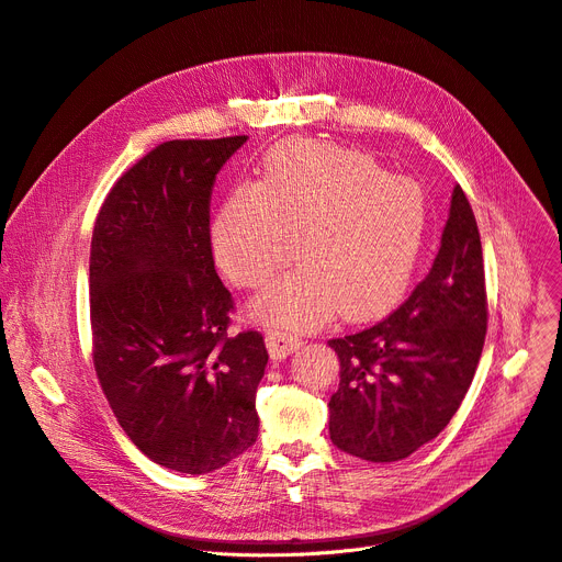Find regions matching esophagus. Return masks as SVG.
Here are the masks:
<instances>
[{"instance_id":"obj_1","label":"esophagus","mask_w":562,"mask_h":562,"mask_svg":"<svg viewBox=\"0 0 562 562\" xmlns=\"http://www.w3.org/2000/svg\"><path fill=\"white\" fill-rule=\"evenodd\" d=\"M266 342H268V349L274 358H285L288 353L296 351L302 345V338L300 336H292L288 331H270L266 336Z\"/></svg>"}]
</instances>
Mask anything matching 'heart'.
<instances>
[{"mask_svg":"<svg viewBox=\"0 0 562 562\" xmlns=\"http://www.w3.org/2000/svg\"><path fill=\"white\" fill-rule=\"evenodd\" d=\"M426 234V200L411 179L387 177L358 149L288 140L258 183L231 192L211 224L215 258L228 279L258 290L281 266L294 236L296 266L254 308L268 322L313 328L336 311L372 319L400 300Z\"/></svg>","mask_w":562,"mask_h":562,"instance_id":"obj_1","label":"heart"}]
</instances>
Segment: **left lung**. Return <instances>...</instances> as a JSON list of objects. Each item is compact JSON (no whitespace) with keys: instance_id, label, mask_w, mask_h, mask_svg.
<instances>
[{"instance_id":"obj_1","label":"left lung","mask_w":562,"mask_h":562,"mask_svg":"<svg viewBox=\"0 0 562 562\" xmlns=\"http://www.w3.org/2000/svg\"><path fill=\"white\" fill-rule=\"evenodd\" d=\"M485 331L481 236L456 186L440 251L408 300L366 331L328 340L340 358V387L328 402L334 445L394 463L434 440L465 400Z\"/></svg>"}]
</instances>
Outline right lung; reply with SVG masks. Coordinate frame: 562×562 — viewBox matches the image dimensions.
Masks as SVG:
<instances>
[{
  "mask_svg": "<svg viewBox=\"0 0 562 562\" xmlns=\"http://www.w3.org/2000/svg\"><path fill=\"white\" fill-rule=\"evenodd\" d=\"M247 136L168 140L128 168L90 243L92 362L124 434L154 463L206 474L258 438L268 349L231 334L234 296L215 272L211 194Z\"/></svg>",
  "mask_w": 562,
  "mask_h": 562,
  "instance_id": "right-lung-1",
  "label": "right lung"
}]
</instances>
